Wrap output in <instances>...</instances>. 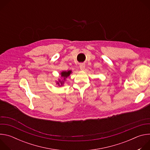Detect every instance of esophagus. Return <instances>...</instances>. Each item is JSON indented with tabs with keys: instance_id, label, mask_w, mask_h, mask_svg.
I'll return each mask as SVG.
<instances>
[{
	"instance_id": "obj_1",
	"label": "esophagus",
	"mask_w": 150,
	"mask_h": 150,
	"mask_svg": "<svg viewBox=\"0 0 150 150\" xmlns=\"http://www.w3.org/2000/svg\"><path fill=\"white\" fill-rule=\"evenodd\" d=\"M79 68H80V69L81 70H83L85 69V64L84 63H81L80 65H79Z\"/></svg>"
}]
</instances>
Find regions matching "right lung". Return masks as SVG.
<instances>
[{
	"mask_svg": "<svg viewBox=\"0 0 150 150\" xmlns=\"http://www.w3.org/2000/svg\"><path fill=\"white\" fill-rule=\"evenodd\" d=\"M72 73V71H62L60 73L61 75V77L63 78V80L61 79H59L58 81L56 82V83L59 85V87L62 86V85L64 84V82L66 80V78H68L70 74Z\"/></svg>",
	"mask_w": 150,
	"mask_h": 150,
	"instance_id": "right-lung-1",
	"label": "right lung"
}]
</instances>
